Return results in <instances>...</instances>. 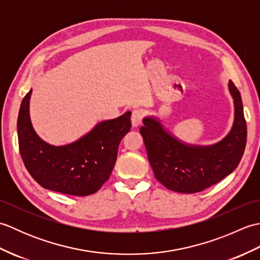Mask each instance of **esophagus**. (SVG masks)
<instances>
[{
    "label": "esophagus",
    "instance_id": "obj_1",
    "mask_svg": "<svg viewBox=\"0 0 260 260\" xmlns=\"http://www.w3.org/2000/svg\"><path fill=\"white\" fill-rule=\"evenodd\" d=\"M143 116H144V114H143L142 110L140 109L133 110V113H132V125H133V127H137L139 125H141L143 120Z\"/></svg>",
    "mask_w": 260,
    "mask_h": 260
}]
</instances>
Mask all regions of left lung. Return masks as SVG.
Listing matches in <instances>:
<instances>
[{"label": "left lung", "mask_w": 260, "mask_h": 260, "mask_svg": "<svg viewBox=\"0 0 260 260\" xmlns=\"http://www.w3.org/2000/svg\"><path fill=\"white\" fill-rule=\"evenodd\" d=\"M235 119L229 134L209 146L190 145L171 135L157 118L145 117L141 134L157 181L180 193L203 191L234 172L244 155L247 124L239 90L229 80Z\"/></svg>", "instance_id": "1"}]
</instances>
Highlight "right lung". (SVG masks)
I'll return each mask as SVG.
<instances>
[{
  "label": "right lung",
  "instance_id": "right-lung-1",
  "mask_svg": "<svg viewBox=\"0 0 260 260\" xmlns=\"http://www.w3.org/2000/svg\"><path fill=\"white\" fill-rule=\"evenodd\" d=\"M32 89L21 103L18 139L27 172L45 189L85 197L101 189L109 179L121 139L131 129V112L98 123L71 144L54 146L38 136L31 124L29 105Z\"/></svg>",
  "mask_w": 260,
  "mask_h": 260
}]
</instances>
